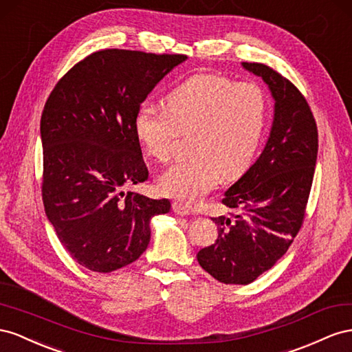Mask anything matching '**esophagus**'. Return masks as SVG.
<instances>
[{
  "label": "esophagus",
  "instance_id": "34e87169",
  "mask_svg": "<svg viewBox=\"0 0 352 352\" xmlns=\"http://www.w3.org/2000/svg\"><path fill=\"white\" fill-rule=\"evenodd\" d=\"M173 209H174V212L179 217H187V215L192 214V210H190L187 206H184L182 204H174Z\"/></svg>",
  "mask_w": 352,
  "mask_h": 352
}]
</instances>
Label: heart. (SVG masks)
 <instances>
[{"label":"heart","instance_id":"obj_1","mask_svg":"<svg viewBox=\"0 0 352 352\" xmlns=\"http://www.w3.org/2000/svg\"><path fill=\"white\" fill-rule=\"evenodd\" d=\"M268 97L255 82L200 74L187 78L165 97V109L142 103L134 133L144 153L160 164L173 155L178 135H188L190 159L159 178V190L183 204H195L219 178L242 175L263 142Z\"/></svg>","mask_w":352,"mask_h":352}]
</instances>
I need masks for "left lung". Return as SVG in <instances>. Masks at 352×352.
I'll use <instances>...</instances> for the list:
<instances>
[{
    "instance_id": "8db88e82",
    "label": "left lung",
    "mask_w": 352,
    "mask_h": 352,
    "mask_svg": "<svg viewBox=\"0 0 352 352\" xmlns=\"http://www.w3.org/2000/svg\"><path fill=\"white\" fill-rule=\"evenodd\" d=\"M243 67L268 84L276 113L264 152L221 200L230 212L212 218L215 243L197 252L200 267L224 285L255 282L292 245L305 219L318 148L304 94L267 65Z\"/></svg>"
}]
</instances>
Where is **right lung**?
I'll return each instance as SVG.
<instances>
[{
	"instance_id": "add662e5",
	"label": "right lung",
	"mask_w": 352,
	"mask_h": 352,
	"mask_svg": "<svg viewBox=\"0 0 352 352\" xmlns=\"http://www.w3.org/2000/svg\"><path fill=\"white\" fill-rule=\"evenodd\" d=\"M184 54L107 48L60 78L41 115L43 202L60 243L79 265L112 273L142 256L150 218L166 199L124 192L148 177L134 115Z\"/></svg>"
}]
</instances>
